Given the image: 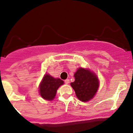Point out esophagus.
<instances>
[{"label": "esophagus", "instance_id": "esophagus-1", "mask_svg": "<svg viewBox=\"0 0 133 133\" xmlns=\"http://www.w3.org/2000/svg\"><path fill=\"white\" fill-rule=\"evenodd\" d=\"M64 82H65V84H68L69 83V79H66V80H64Z\"/></svg>", "mask_w": 133, "mask_h": 133}]
</instances>
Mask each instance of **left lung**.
<instances>
[{
	"label": "left lung",
	"mask_w": 133,
	"mask_h": 133,
	"mask_svg": "<svg viewBox=\"0 0 133 133\" xmlns=\"http://www.w3.org/2000/svg\"><path fill=\"white\" fill-rule=\"evenodd\" d=\"M75 82L71 83L78 98L88 102L94 97L99 87L97 76L89 69L79 68L74 75Z\"/></svg>",
	"instance_id": "1"
}]
</instances>
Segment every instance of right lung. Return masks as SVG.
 <instances>
[{"label":"right lung","mask_w":133,"mask_h":133,"mask_svg":"<svg viewBox=\"0 0 133 133\" xmlns=\"http://www.w3.org/2000/svg\"><path fill=\"white\" fill-rule=\"evenodd\" d=\"M63 84L64 81L61 79L55 78L49 74H45L39 85L40 95L45 100H53L57 89Z\"/></svg>","instance_id":"add662e5"}]
</instances>
